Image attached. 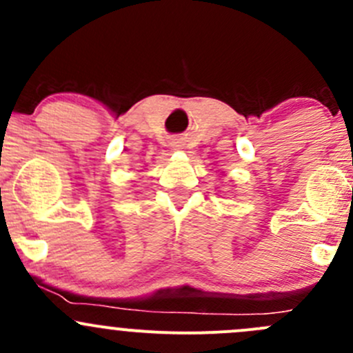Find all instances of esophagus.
I'll use <instances>...</instances> for the list:
<instances>
[{"label":"esophagus","mask_w":353,"mask_h":353,"mask_svg":"<svg viewBox=\"0 0 353 353\" xmlns=\"http://www.w3.org/2000/svg\"><path fill=\"white\" fill-rule=\"evenodd\" d=\"M177 143H179V140H174L172 143H170V147H179V145H177Z\"/></svg>","instance_id":"1"}]
</instances>
